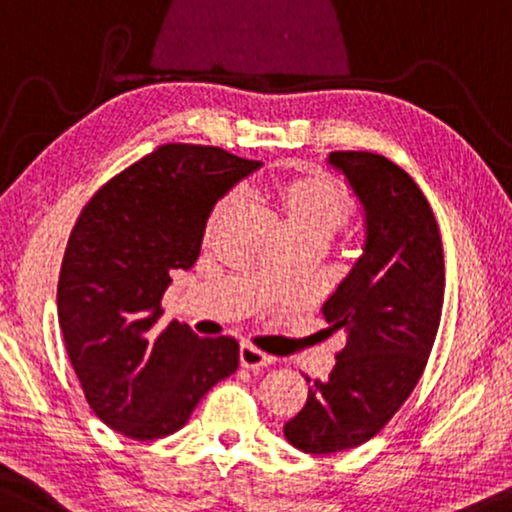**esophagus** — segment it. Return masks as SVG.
Segmentation results:
<instances>
[{
	"label": "esophagus",
	"instance_id": "34e87169",
	"mask_svg": "<svg viewBox=\"0 0 512 512\" xmlns=\"http://www.w3.org/2000/svg\"><path fill=\"white\" fill-rule=\"evenodd\" d=\"M274 363V356L264 353L252 344H241V365L248 367V370H264Z\"/></svg>",
	"mask_w": 512,
	"mask_h": 512
}]
</instances>
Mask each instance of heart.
<instances>
[{
    "label": "heart",
    "instance_id": "obj_1",
    "mask_svg": "<svg viewBox=\"0 0 512 512\" xmlns=\"http://www.w3.org/2000/svg\"><path fill=\"white\" fill-rule=\"evenodd\" d=\"M267 199L281 208L290 234H313L330 238L351 220V199L327 175H278L269 182ZM234 196L217 201L210 227L227 215Z\"/></svg>",
    "mask_w": 512,
    "mask_h": 512
}]
</instances>
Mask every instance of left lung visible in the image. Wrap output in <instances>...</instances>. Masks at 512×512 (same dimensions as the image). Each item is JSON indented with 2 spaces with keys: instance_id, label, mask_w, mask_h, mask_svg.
<instances>
[{
  "instance_id": "left-lung-1",
  "label": "left lung",
  "mask_w": 512,
  "mask_h": 512,
  "mask_svg": "<svg viewBox=\"0 0 512 512\" xmlns=\"http://www.w3.org/2000/svg\"><path fill=\"white\" fill-rule=\"evenodd\" d=\"M358 196L365 245L323 304L346 346L325 381L285 424L290 445L337 454L374 438L403 407L431 356L445 299L438 222L417 182L386 156L332 152L327 159Z\"/></svg>"
}]
</instances>
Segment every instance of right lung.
Wrapping results in <instances>:
<instances>
[{"label":"right lung","mask_w":512,"mask_h":512,"mask_svg":"<svg viewBox=\"0 0 512 512\" xmlns=\"http://www.w3.org/2000/svg\"><path fill=\"white\" fill-rule=\"evenodd\" d=\"M203 145H161L81 210L58 278V323L102 424L133 440L180 431L238 367L234 337L201 339L161 318L177 269H192L215 203L260 168Z\"/></svg>","instance_id":"1"}]
</instances>
